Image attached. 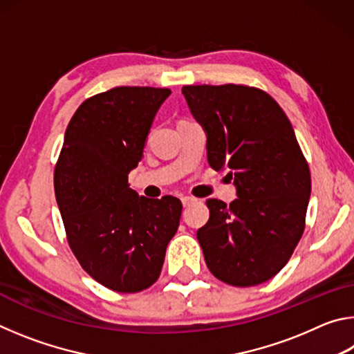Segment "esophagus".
I'll use <instances>...</instances> for the list:
<instances>
[{
  "instance_id": "34e87169",
  "label": "esophagus",
  "mask_w": 354,
  "mask_h": 354,
  "mask_svg": "<svg viewBox=\"0 0 354 354\" xmlns=\"http://www.w3.org/2000/svg\"><path fill=\"white\" fill-rule=\"evenodd\" d=\"M181 201H183L184 207H187V206H190V205H194V203H195L196 200H195V198H192V196H183Z\"/></svg>"
}]
</instances>
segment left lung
Wrapping results in <instances>:
<instances>
[{
	"label": "left lung",
	"mask_w": 354,
	"mask_h": 354,
	"mask_svg": "<svg viewBox=\"0 0 354 354\" xmlns=\"http://www.w3.org/2000/svg\"><path fill=\"white\" fill-rule=\"evenodd\" d=\"M207 134V162L230 170L237 196L211 198L196 231L206 266L236 287L262 284L287 262L306 226L310 171L289 118L267 92L243 84L184 86Z\"/></svg>",
	"instance_id": "8db88e82"
}]
</instances>
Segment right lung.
Returning <instances> with one entry per match:
<instances>
[{"instance_id":"add662e5","label":"right lung","mask_w":354,"mask_h":354,"mask_svg":"<svg viewBox=\"0 0 354 354\" xmlns=\"http://www.w3.org/2000/svg\"><path fill=\"white\" fill-rule=\"evenodd\" d=\"M170 93L113 87L87 98L70 120L56 162L55 192L70 248L95 281L120 293L158 281L181 218L175 196L145 198L128 184Z\"/></svg>"}]
</instances>
